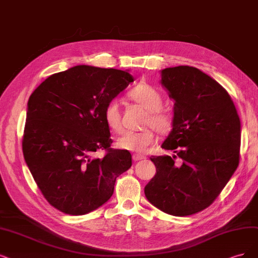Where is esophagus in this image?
<instances>
[{
	"mask_svg": "<svg viewBox=\"0 0 258 258\" xmlns=\"http://www.w3.org/2000/svg\"><path fill=\"white\" fill-rule=\"evenodd\" d=\"M145 158H146L145 156H142V155H140V154H133V160H134V161L142 160V159H145Z\"/></svg>",
	"mask_w": 258,
	"mask_h": 258,
	"instance_id": "obj_1",
	"label": "esophagus"
}]
</instances>
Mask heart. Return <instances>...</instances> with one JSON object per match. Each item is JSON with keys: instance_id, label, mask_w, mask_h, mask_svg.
I'll list each match as a JSON object with an SVG mask.
<instances>
[{"instance_id": "1", "label": "heart", "mask_w": 258, "mask_h": 258, "mask_svg": "<svg viewBox=\"0 0 258 258\" xmlns=\"http://www.w3.org/2000/svg\"><path fill=\"white\" fill-rule=\"evenodd\" d=\"M130 97L148 110L145 125L152 126L160 135H168L175 124V114L172 109L163 106V95L149 84H139L130 92ZM104 119L108 127L119 133L122 130L121 111L117 100H111L104 109ZM155 142V134L152 128L141 132H123L117 139V147L121 150L145 153Z\"/></svg>"}]
</instances>
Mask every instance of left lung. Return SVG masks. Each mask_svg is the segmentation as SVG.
<instances>
[{
    "label": "left lung",
    "instance_id": "left-lung-1",
    "mask_svg": "<svg viewBox=\"0 0 258 258\" xmlns=\"http://www.w3.org/2000/svg\"><path fill=\"white\" fill-rule=\"evenodd\" d=\"M161 84L175 101L174 127L161 148L174 155L151 157L156 174L145 194L166 214L190 216L212 205L237 169L240 120L228 92L195 67L164 69Z\"/></svg>",
    "mask_w": 258,
    "mask_h": 258
}]
</instances>
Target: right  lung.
Wrapping results in <instances>:
<instances>
[{
    "instance_id": "1",
    "label": "right lung",
    "mask_w": 258,
    "mask_h": 258,
    "mask_svg": "<svg viewBox=\"0 0 258 258\" xmlns=\"http://www.w3.org/2000/svg\"><path fill=\"white\" fill-rule=\"evenodd\" d=\"M132 82L126 71L82 64L49 76L31 94L23 155L42 196L58 211H94L131 168L130 152L110 147L104 109ZM101 149L105 154L97 158Z\"/></svg>"
}]
</instances>
